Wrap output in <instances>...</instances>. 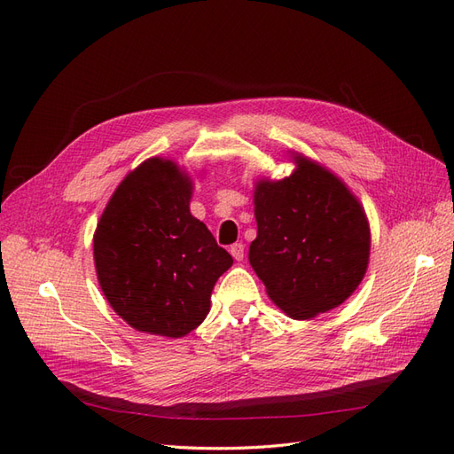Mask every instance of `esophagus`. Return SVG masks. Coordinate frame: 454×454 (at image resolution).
Returning a JSON list of instances; mask_svg holds the SVG:
<instances>
[{"label": "esophagus", "mask_w": 454, "mask_h": 454, "mask_svg": "<svg viewBox=\"0 0 454 454\" xmlns=\"http://www.w3.org/2000/svg\"><path fill=\"white\" fill-rule=\"evenodd\" d=\"M231 255L235 257L237 261H242L244 259V244H240V242H237V244H232L231 246Z\"/></svg>", "instance_id": "obj_1"}]
</instances>
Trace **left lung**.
I'll use <instances>...</instances> for the list:
<instances>
[{
    "instance_id": "8db88e82",
    "label": "left lung",
    "mask_w": 454,
    "mask_h": 454,
    "mask_svg": "<svg viewBox=\"0 0 454 454\" xmlns=\"http://www.w3.org/2000/svg\"><path fill=\"white\" fill-rule=\"evenodd\" d=\"M295 164L280 180L254 182L257 237L250 265L269 299L294 320L337 309L365 277L369 219L350 187L324 164L287 149Z\"/></svg>"
}]
</instances>
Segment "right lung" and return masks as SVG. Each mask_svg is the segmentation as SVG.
Here are the masks:
<instances>
[{"mask_svg": "<svg viewBox=\"0 0 454 454\" xmlns=\"http://www.w3.org/2000/svg\"><path fill=\"white\" fill-rule=\"evenodd\" d=\"M193 176L149 157L109 197L96 223L94 269L107 303L136 332L180 339L210 312L232 257L189 210Z\"/></svg>", "mask_w": 454, "mask_h": 454, "instance_id": "right-lung-1", "label": "right lung"}]
</instances>
